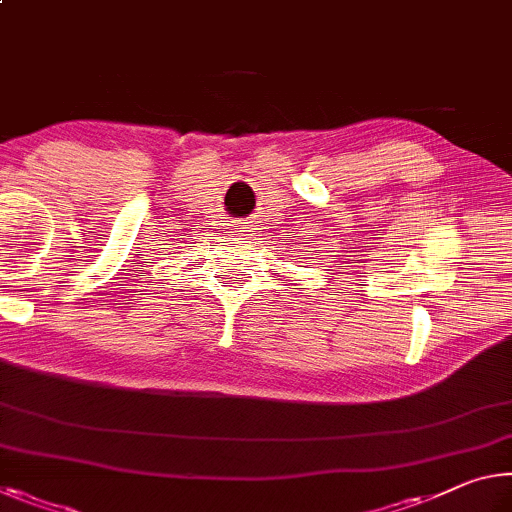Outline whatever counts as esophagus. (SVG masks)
I'll return each instance as SVG.
<instances>
[{
    "label": "esophagus",
    "mask_w": 512,
    "mask_h": 512,
    "mask_svg": "<svg viewBox=\"0 0 512 512\" xmlns=\"http://www.w3.org/2000/svg\"><path fill=\"white\" fill-rule=\"evenodd\" d=\"M234 227H237L239 237H243V239H248V241H250V239L259 237V234H257V230H259V227H257V221H250V218H248V221H243V223H237Z\"/></svg>",
    "instance_id": "esophagus-1"
}]
</instances>
